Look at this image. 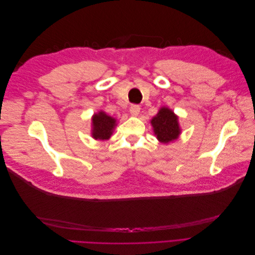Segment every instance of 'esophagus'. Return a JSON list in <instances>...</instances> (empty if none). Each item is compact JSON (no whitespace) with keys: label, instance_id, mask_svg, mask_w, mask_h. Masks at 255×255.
<instances>
[{"label":"esophagus","instance_id":"obj_1","mask_svg":"<svg viewBox=\"0 0 255 255\" xmlns=\"http://www.w3.org/2000/svg\"><path fill=\"white\" fill-rule=\"evenodd\" d=\"M139 112H140V107H139V105H132L129 107V113L132 114L133 116H137L138 114H139Z\"/></svg>","mask_w":255,"mask_h":255}]
</instances>
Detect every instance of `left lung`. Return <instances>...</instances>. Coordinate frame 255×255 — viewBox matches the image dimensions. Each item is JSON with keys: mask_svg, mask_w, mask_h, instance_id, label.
Instances as JSON below:
<instances>
[{"mask_svg": "<svg viewBox=\"0 0 255 255\" xmlns=\"http://www.w3.org/2000/svg\"><path fill=\"white\" fill-rule=\"evenodd\" d=\"M150 123L157 140L164 144L179 139L182 133L179 116L167 106H161L157 114L150 120Z\"/></svg>", "mask_w": 255, "mask_h": 255, "instance_id": "1", "label": "left lung"}]
</instances>
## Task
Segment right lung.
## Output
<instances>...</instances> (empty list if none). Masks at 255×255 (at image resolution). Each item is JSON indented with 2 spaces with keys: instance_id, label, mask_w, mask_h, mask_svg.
Instances as JSON below:
<instances>
[{
  "instance_id": "obj_1",
  "label": "right lung",
  "mask_w": 255,
  "mask_h": 255,
  "mask_svg": "<svg viewBox=\"0 0 255 255\" xmlns=\"http://www.w3.org/2000/svg\"><path fill=\"white\" fill-rule=\"evenodd\" d=\"M116 127L117 119L107 115L104 111H99L91 117V137L100 141L110 139Z\"/></svg>"
}]
</instances>
